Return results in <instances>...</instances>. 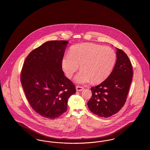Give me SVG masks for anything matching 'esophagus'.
Here are the masks:
<instances>
[{
  "mask_svg": "<svg viewBox=\"0 0 150 150\" xmlns=\"http://www.w3.org/2000/svg\"><path fill=\"white\" fill-rule=\"evenodd\" d=\"M83 89H84V88L83 87H81V86H77L76 87V90L78 91H81L83 90Z\"/></svg>",
  "mask_w": 150,
  "mask_h": 150,
  "instance_id": "esophagus-1",
  "label": "esophagus"
}]
</instances>
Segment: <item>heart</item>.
<instances>
[{"instance_id": "1", "label": "heart", "mask_w": 150, "mask_h": 150, "mask_svg": "<svg viewBox=\"0 0 150 150\" xmlns=\"http://www.w3.org/2000/svg\"><path fill=\"white\" fill-rule=\"evenodd\" d=\"M116 61V54L110 47L93 43L77 44L62 59V69L68 78L72 77L81 64L82 69L75 78L76 82L100 83L110 74Z\"/></svg>"}]
</instances>
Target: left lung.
<instances>
[{
	"label": "left lung",
	"instance_id": "left-lung-1",
	"mask_svg": "<svg viewBox=\"0 0 150 150\" xmlns=\"http://www.w3.org/2000/svg\"><path fill=\"white\" fill-rule=\"evenodd\" d=\"M117 61L108 78L91 88L92 97L87 102L91 112L108 118L116 114L124 105L132 81L133 69L127 54L117 48Z\"/></svg>",
	"mask_w": 150,
	"mask_h": 150
}]
</instances>
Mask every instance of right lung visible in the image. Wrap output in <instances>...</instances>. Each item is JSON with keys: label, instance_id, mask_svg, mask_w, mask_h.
Listing matches in <instances>:
<instances>
[{"label": "right lung", "instance_id": "right-lung-1", "mask_svg": "<svg viewBox=\"0 0 150 150\" xmlns=\"http://www.w3.org/2000/svg\"><path fill=\"white\" fill-rule=\"evenodd\" d=\"M67 41H50L32 50L23 63L21 82L29 103L41 116L54 119L67 110L76 92L62 67Z\"/></svg>", "mask_w": 150, "mask_h": 150}]
</instances>
